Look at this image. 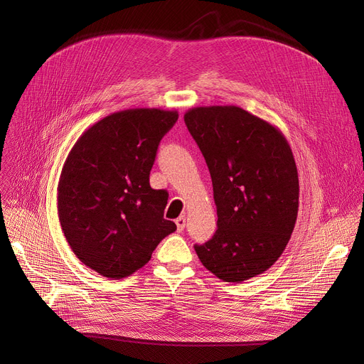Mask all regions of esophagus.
I'll return each instance as SVG.
<instances>
[{
    "label": "esophagus",
    "instance_id": "esophagus-1",
    "mask_svg": "<svg viewBox=\"0 0 364 364\" xmlns=\"http://www.w3.org/2000/svg\"><path fill=\"white\" fill-rule=\"evenodd\" d=\"M176 224H177V230H178V232H183L184 227H186V215H180V217L176 220Z\"/></svg>",
    "mask_w": 364,
    "mask_h": 364
}]
</instances>
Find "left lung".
I'll use <instances>...</instances> for the list:
<instances>
[{
    "instance_id": "left-lung-1",
    "label": "left lung",
    "mask_w": 364,
    "mask_h": 364,
    "mask_svg": "<svg viewBox=\"0 0 364 364\" xmlns=\"http://www.w3.org/2000/svg\"><path fill=\"white\" fill-rule=\"evenodd\" d=\"M184 122L206 161L217 232L195 250L224 282L255 277L279 259L298 217L299 181L282 131L237 106H202Z\"/></svg>"
}]
</instances>
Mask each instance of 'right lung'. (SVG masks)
<instances>
[{"label":"right lung","mask_w":364,"mask_h":364,"mask_svg":"<svg viewBox=\"0 0 364 364\" xmlns=\"http://www.w3.org/2000/svg\"><path fill=\"white\" fill-rule=\"evenodd\" d=\"M177 110L137 107L114 112L76 140L57 186V214L73 254L107 279H124L151 258L177 230L164 218L165 190L149 176L159 141Z\"/></svg>","instance_id":"right-lung-1"}]
</instances>
